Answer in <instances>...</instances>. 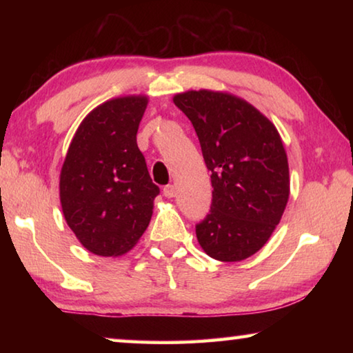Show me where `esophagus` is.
Instances as JSON below:
<instances>
[{"mask_svg": "<svg viewBox=\"0 0 353 353\" xmlns=\"http://www.w3.org/2000/svg\"><path fill=\"white\" fill-rule=\"evenodd\" d=\"M163 196H165V198H174V196H176L174 185H166V187L163 188Z\"/></svg>", "mask_w": 353, "mask_h": 353, "instance_id": "esophagus-1", "label": "esophagus"}]
</instances>
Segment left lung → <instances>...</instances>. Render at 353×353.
Segmentation results:
<instances>
[{"instance_id":"left-lung-1","label":"left lung","mask_w":353,"mask_h":353,"mask_svg":"<svg viewBox=\"0 0 353 353\" xmlns=\"http://www.w3.org/2000/svg\"><path fill=\"white\" fill-rule=\"evenodd\" d=\"M174 104L193 124L208 171L212 207L196 225L204 252L241 261L265 246L290 198L288 157L263 113L227 92L188 90Z\"/></svg>"}]
</instances>
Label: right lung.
<instances>
[{"label":"right lung","instance_id":"right-lung-1","mask_svg":"<svg viewBox=\"0 0 353 353\" xmlns=\"http://www.w3.org/2000/svg\"><path fill=\"white\" fill-rule=\"evenodd\" d=\"M146 105V94H129L94 107L65 155L59 181L63 216L94 255L129 252L151 221L160 190L137 146Z\"/></svg>","mask_w":353,"mask_h":353}]
</instances>
